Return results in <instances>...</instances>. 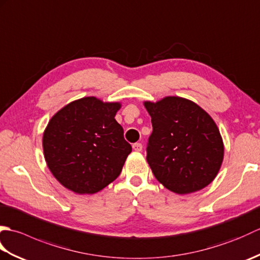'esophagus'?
Here are the masks:
<instances>
[{
  "label": "esophagus",
  "instance_id": "obj_1",
  "mask_svg": "<svg viewBox=\"0 0 260 260\" xmlns=\"http://www.w3.org/2000/svg\"><path fill=\"white\" fill-rule=\"evenodd\" d=\"M133 150L136 152H141L143 150V145L141 143H135V144H133Z\"/></svg>",
  "mask_w": 260,
  "mask_h": 260
}]
</instances>
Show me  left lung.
<instances>
[{
  "mask_svg": "<svg viewBox=\"0 0 260 260\" xmlns=\"http://www.w3.org/2000/svg\"><path fill=\"white\" fill-rule=\"evenodd\" d=\"M152 117L146 159L156 180L178 194L202 190L223 161V141L211 116L186 98L144 102Z\"/></svg>",
  "mask_w": 260,
  "mask_h": 260,
  "instance_id": "left-lung-1",
  "label": "left lung"
}]
</instances>
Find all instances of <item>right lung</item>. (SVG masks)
<instances>
[{
    "mask_svg": "<svg viewBox=\"0 0 260 260\" xmlns=\"http://www.w3.org/2000/svg\"><path fill=\"white\" fill-rule=\"evenodd\" d=\"M118 102L93 96L77 99L54 114L43 132L50 172L77 194H93L117 179L132 146L115 119Z\"/></svg>",
    "mask_w": 260,
    "mask_h": 260,
    "instance_id": "obj_1",
    "label": "right lung"
}]
</instances>
